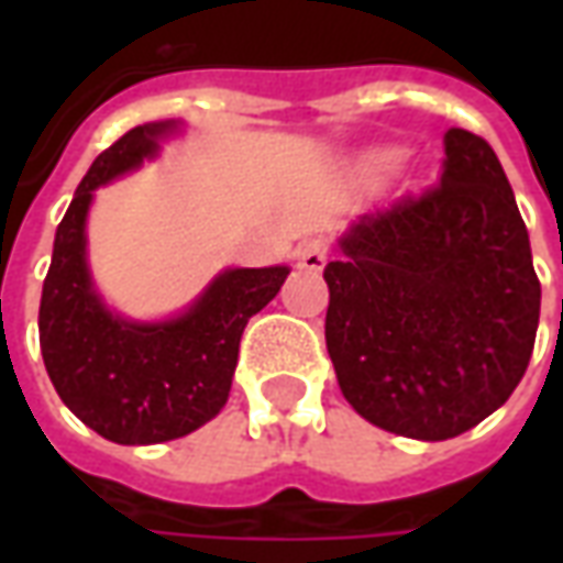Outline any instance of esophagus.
Returning <instances> with one entry per match:
<instances>
[{
  "mask_svg": "<svg viewBox=\"0 0 563 563\" xmlns=\"http://www.w3.org/2000/svg\"><path fill=\"white\" fill-rule=\"evenodd\" d=\"M295 258H298V268L305 271H322L325 268V262H329V244L322 241V238H307L298 244L295 250Z\"/></svg>",
  "mask_w": 563,
  "mask_h": 563,
  "instance_id": "1",
  "label": "esophagus"
}]
</instances>
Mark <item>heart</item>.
<instances>
[{"label": "heart", "mask_w": 563, "mask_h": 563, "mask_svg": "<svg viewBox=\"0 0 563 563\" xmlns=\"http://www.w3.org/2000/svg\"><path fill=\"white\" fill-rule=\"evenodd\" d=\"M395 162H398V153H395V150H386V153H379L377 156V165H383V168H386V165H395Z\"/></svg>", "instance_id": "b5f03b06"}]
</instances>
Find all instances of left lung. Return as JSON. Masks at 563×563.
Returning a JSON list of instances; mask_svg holds the SVG:
<instances>
[{
    "instance_id": "obj_1",
    "label": "left lung",
    "mask_w": 563,
    "mask_h": 563,
    "mask_svg": "<svg viewBox=\"0 0 563 563\" xmlns=\"http://www.w3.org/2000/svg\"><path fill=\"white\" fill-rule=\"evenodd\" d=\"M440 184L358 217L325 265V346L346 401L391 434L449 440L528 371L540 280L495 150L443 135Z\"/></svg>"
}]
</instances>
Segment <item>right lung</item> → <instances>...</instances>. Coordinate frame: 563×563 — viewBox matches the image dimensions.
I'll return each mask as SVG.
<instances>
[{"label":"right lung","mask_w":563,"mask_h":563,"mask_svg":"<svg viewBox=\"0 0 563 563\" xmlns=\"http://www.w3.org/2000/svg\"><path fill=\"white\" fill-rule=\"evenodd\" d=\"M174 126L165 120L129 129L96 156L56 229L38 307V341L56 395L87 428L123 446L177 440L220 413L246 322L289 274L286 265L222 271L196 305L168 322H129L102 305L84 232L92 192L156 156Z\"/></svg>","instance_id":"add662e5"}]
</instances>
